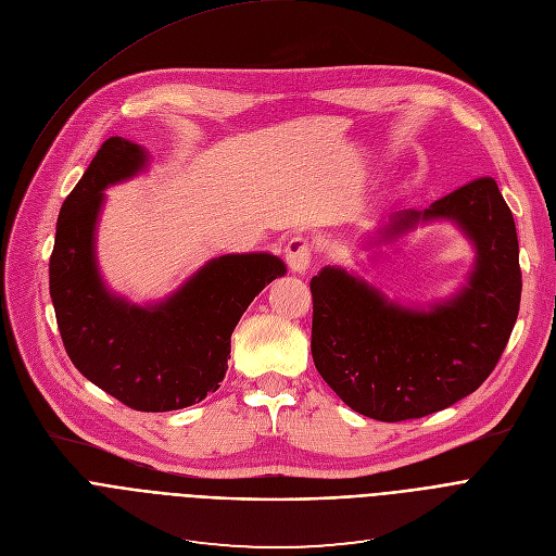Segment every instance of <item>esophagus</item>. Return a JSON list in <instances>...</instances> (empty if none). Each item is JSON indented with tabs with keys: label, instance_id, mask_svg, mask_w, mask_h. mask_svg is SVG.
Wrapping results in <instances>:
<instances>
[{
	"label": "esophagus",
	"instance_id": "esophagus-1",
	"mask_svg": "<svg viewBox=\"0 0 556 556\" xmlns=\"http://www.w3.org/2000/svg\"><path fill=\"white\" fill-rule=\"evenodd\" d=\"M286 262L292 273H306L313 262V245L304 237H292L286 245Z\"/></svg>",
	"mask_w": 556,
	"mask_h": 556
}]
</instances>
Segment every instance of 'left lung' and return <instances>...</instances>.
I'll use <instances>...</instances> for the list:
<instances>
[{"mask_svg": "<svg viewBox=\"0 0 556 556\" xmlns=\"http://www.w3.org/2000/svg\"><path fill=\"white\" fill-rule=\"evenodd\" d=\"M433 218L456 220L476 245L469 283L447 304L404 308L340 268L311 279L313 362L366 418H422L473 393L494 371L519 315V239L496 180L480 176L425 212H400L382 235Z\"/></svg>", "mask_w": 556, "mask_h": 556, "instance_id": "obj_1", "label": "left lung"}]
</instances>
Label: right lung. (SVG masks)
I'll return each mask as SVG.
<instances>
[{
	"label": "right lung",
	"mask_w": 556,
	"mask_h": 556,
	"mask_svg": "<svg viewBox=\"0 0 556 556\" xmlns=\"http://www.w3.org/2000/svg\"><path fill=\"white\" fill-rule=\"evenodd\" d=\"M138 144L111 136L62 203L49 288L73 366L129 409H185L214 393L228 371L230 338L250 302L286 275L275 254H226L159 306L111 294L96 266L93 230L102 190L142 169Z\"/></svg>",
	"instance_id": "add662e5"
}]
</instances>
